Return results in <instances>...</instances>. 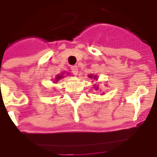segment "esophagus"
Segmentation results:
<instances>
[{
  "label": "esophagus",
  "instance_id": "1",
  "mask_svg": "<svg viewBox=\"0 0 157 157\" xmlns=\"http://www.w3.org/2000/svg\"><path fill=\"white\" fill-rule=\"evenodd\" d=\"M71 72L74 74V75H77L78 74V67L76 65H74L71 67Z\"/></svg>",
  "mask_w": 157,
  "mask_h": 157
}]
</instances>
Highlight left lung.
Instances as JSON below:
<instances>
[{"mask_svg": "<svg viewBox=\"0 0 157 157\" xmlns=\"http://www.w3.org/2000/svg\"><path fill=\"white\" fill-rule=\"evenodd\" d=\"M92 76H93V75H89V77H91V78H92ZM94 77H95V76H94Z\"/></svg>", "mask_w": 157, "mask_h": 157, "instance_id": "8db88e82", "label": "left lung"}]
</instances>
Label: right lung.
I'll use <instances>...</instances> for the list:
<instances>
[{
	"instance_id": "right-lung-1",
	"label": "right lung",
	"mask_w": 157,
	"mask_h": 157,
	"mask_svg": "<svg viewBox=\"0 0 157 157\" xmlns=\"http://www.w3.org/2000/svg\"><path fill=\"white\" fill-rule=\"evenodd\" d=\"M61 78V75H59V76H57V78H56V81H58L59 79Z\"/></svg>"
}]
</instances>
